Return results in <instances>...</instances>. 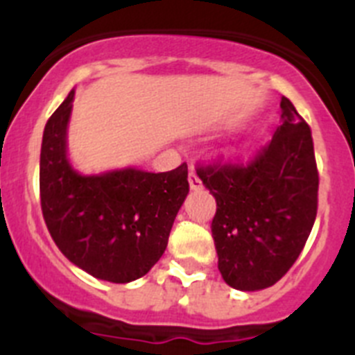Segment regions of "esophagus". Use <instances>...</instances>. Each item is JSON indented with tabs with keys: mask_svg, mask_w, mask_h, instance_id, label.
<instances>
[{
	"mask_svg": "<svg viewBox=\"0 0 355 355\" xmlns=\"http://www.w3.org/2000/svg\"><path fill=\"white\" fill-rule=\"evenodd\" d=\"M188 183H190V188H192V190H200V188H202V181L199 180V175L196 174L193 168H190V172H188Z\"/></svg>",
	"mask_w": 355,
	"mask_h": 355,
	"instance_id": "obj_1",
	"label": "esophagus"
}]
</instances>
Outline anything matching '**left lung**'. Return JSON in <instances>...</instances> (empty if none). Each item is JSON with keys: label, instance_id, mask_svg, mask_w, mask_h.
Here are the masks:
<instances>
[{"label": "left lung", "instance_id": "left-lung-1", "mask_svg": "<svg viewBox=\"0 0 355 355\" xmlns=\"http://www.w3.org/2000/svg\"><path fill=\"white\" fill-rule=\"evenodd\" d=\"M281 108V126L252 159L197 167L216 200L211 234L218 270L241 291L272 286L290 270L318 209L311 128L290 99L283 97Z\"/></svg>", "mask_w": 355, "mask_h": 355}]
</instances>
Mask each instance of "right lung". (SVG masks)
Instances as JSON below:
<instances>
[{
	"label": "right lung",
	"mask_w": 355,
	"mask_h": 355,
	"mask_svg": "<svg viewBox=\"0 0 355 355\" xmlns=\"http://www.w3.org/2000/svg\"><path fill=\"white\" fill-rule=\"evenodd\" d=\"M74 90L44 128L40 208L65 258L108 283H130L155 266L167 249L174 218L188 190V167L139 168L81 175L67 159V122Z\"/></svg>",
	"instance_id": "1"
}]
</instances>
